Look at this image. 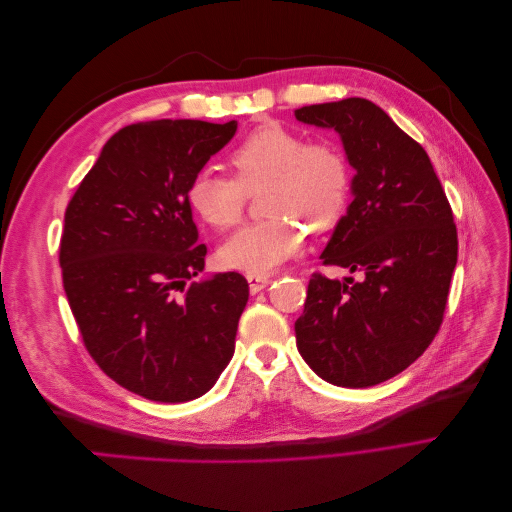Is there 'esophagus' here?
<instances>
[{"mask_svg": "<svg viewBox=\"0 0 512 512\" xmlns=\"http://www.w3.org/2000/svg\"><path fill=\"white\" fill-rule=\"evenodd\" d=\"M247 282H250V292L256 294V292H260L262 288L269 286L271 277H269V275H254V273H250V275H247Z\"/></svg>", "mask_w": 512, "mask_h": 512, "instance_id": "obj_1", "label": "esophagus"}]
</instances>
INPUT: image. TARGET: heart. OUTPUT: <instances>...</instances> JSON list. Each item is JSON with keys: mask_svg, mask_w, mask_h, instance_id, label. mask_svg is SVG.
Listing matches in <instances>:
<instances>
[{"mask_svg": "<svg viewBox=\"0 0 512 512\" xmlns=\"http://www.w3.org/2000/svg\"><path fill=\"white\" fill-rule=\"evenodd\" d=\"M232 177L200 170L190 181L188 200L198 218L226 230L243 218L247 194H260L265 220L237 230L222 247L230 269L262 275L299 254L305 226L333 228L350 203L352 168L344 149L329 138L305 134L277 121L262 123L230 151Z\"/></svg>", "mask_w": 512, "mask_h": 512, "instance_id": "heart-1", "label": "heart"}]
</instances>
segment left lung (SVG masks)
<instances>
[{
    "instance_id": "8db88e82",
    "label": "left lung",
    "mask_w": 512,
    "mask_h": 512,
    "mask_svg": "<svg viewBox=\"0 0 512 512\" xmlns=\"http://www.w3.org/2000/svg\"><path fill=\"white\" fill-rule=\"evenodd\" d=\"M294 117L342 136L354 200L320 258L361 273H312L297 348L322 380L367 389L410 367L440 331L457 265L453 209L425 149L374 102L312 104Z\"/></svg>"
}]
</instances>
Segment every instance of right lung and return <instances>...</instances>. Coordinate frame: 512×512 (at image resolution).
I'll list each match as a JSON object with an SVG mask.
<instances>
[{"label":"right lung","instance_id":"1","mask_svg":"<svg viewBox=\"0 0 512 512\" xmlns=\"http://www.w3.org/2000/svg\"><path fill=\"white\" fill-rule=\"evenodd\" d=\"M237 121L160 119L108 138L70 198L59 243L64 290L91 359L123 389L181 404L205 395L235 352L250 286L241 273L196 282L188 188Z\"/></svg>","mask_w":512,"mask_h":512}]
</instances>
